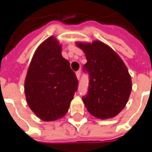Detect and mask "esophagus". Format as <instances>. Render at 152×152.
Wrapping results in <instances>:
<instances>
[{"label": "esophagus", "mask_w": 152, "mask_h": 152, "mask_svg": "<svg viewBox=\"0 0 152 152\" xmlns=\"http://www.w3.org/2000/svg\"><path fill=\"white\" fill-rule=\"evenodd\" d=\"M80 74H81V71L80 70H78L77 72H76V77H77V79H80Z\"/></svg>", "instance_id": "obj_1"}]
</instances>
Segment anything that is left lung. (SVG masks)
<instances>
[{
  "label": "left lung",
  "instance_id": "1",
  "mask_svg": "<svg viewBox=\"0 0 152 152\" xmlns=\"http://www.w3.org/2000/svg\"><path fill=\"white\" fill-rule=\"evenodd\" d=\"M84 52L83 71L89 75L88 94L83 101L88 112L99 119L115 117L127 103L132 80L121 57L103 42L76 43Z\"/></svg>",
  "mask_w": 152,
  "mask_h": 152
}]
</instances>
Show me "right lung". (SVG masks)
Segmentation results:
<instances>
[{
    "label": "right lung",
    "mask_w": 152,
    "mask_h": 152,
    "mask_svg": "<svg viewBox=\"0 0 152 152\" xmlns=\"http://www.w3.org/2000/svg\"><path fill=\"white\" fill-rule=\"evenodd\" d=\"M78 80L69 61L61 55V46L53 36L38 47L24 83L28 106L37 117L51 121L64 117L77 91Z\"/></svg>",
    "instance_id": "right-lung-1"
}]
</instances>
